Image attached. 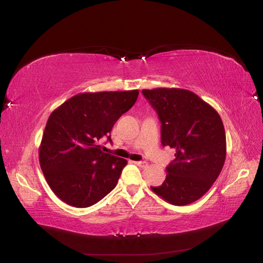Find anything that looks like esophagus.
<instances>
[{
  "label": "esophagus",
  "instance_id": "34e87169",
  "mask_svg": "<svg viewBox=\"0 0 263 263\" xmlns=\"http://www.w3.org/2000/svg\"><path fill=\"white\" fill-rule=\"evenodd\" d=\"M134 163L137 164L138 166H141V168H146V166L148 165V162H146V161H135Z\"/></svg>",
  "mask_w": 263,
  "mask_h": 263
}]
</instances>
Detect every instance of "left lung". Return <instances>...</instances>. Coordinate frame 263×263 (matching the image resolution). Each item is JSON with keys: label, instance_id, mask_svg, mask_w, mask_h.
Returning a JSON list of instances; mask_svg holds the SVG:
<instances>
[{"label": "left lung", "instance_id": "8db88e82", "mask_svg": "<svg viewBox=\"0 0 263 263\" xmlns=\"http://www.w3.org/2000/svg\"><path fill=\"white\" fill-rule=\"evenodd\" d=\"M161 122V142L176 150L161 185L151 190L170 204L197 201L224 166L226 135L217 110L192 91L176 87L142 90Z\"/></svg>", "mask_w": 263, "mask_h": 263}]
</instances>
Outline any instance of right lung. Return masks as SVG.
<instances>
[{"instance_id":"right-lung-1","label":"right lung","mask_w":263,"mask_h":263,"mask_svg":"<svg viewBox=\"0 0 263 263\" xmlns=\"http://www.w3.org/2000/svg\"><path fill=\"white\" fill-rule=\"evenodd\" d=\"M139 91L85 92L70 98L47 121L39 163L61 201L89 208L112 191L127 160L102 151L114 124L136 102Z\"/></svg>"}]
</instances>
